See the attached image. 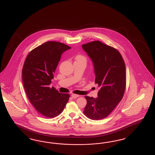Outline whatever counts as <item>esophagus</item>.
<instances>
[{"label": "esophagus", "instance_id": "esophagus-1", "mask_svg": "<svg viewBox=\"0 0 155 155\" xmlns=\"http://www.w3.org/2000/svg\"><path fill=\"white\" fill-rule=\"evenodd\" d=\"M71 96L72 98H76L80 96H79V95H77V94H72L71 95Z\"/></svg>", "mask_w": 155, "mask_h": 155}]
</instances>
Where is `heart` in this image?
<instances>
[{
    "label": "heart",
    "mask_w": 155,
    "mask_h": 155,
    "mask_svg": "<svg viewBox=\"0 0 155 155\" xmlns=\"http://www.w3.org/2000/svg\"><path fill=\"white\" fill-rule=\"evenodd\" d=\"M76 61H83V62H85L86 59L84 56L82 55H78L76 57Z\"/></svg>",
    "instance_id": "b5f03b06"
}]
</instances>
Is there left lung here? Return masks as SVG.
I'll return each mask as SVG.
<instances>
[{
	"label": "left lung",
	"mask_w": 155,
	"mask_h": 155,
	"mask_svg": "<svg viewBox=\"0 0 155 155\" xmlns=\"http://www.w3.org/2000/svg\"><path fill=\"white\" fill-rule=\"evenodd\" d=\"M91 60L100 90L98 97L85 96L84 113L91 120L107 117L123 98L126 86L125 65L116 49L97 41L82 45Z\"/></svg>",
	"instance_id": "8db88e82"
}]
</instances>
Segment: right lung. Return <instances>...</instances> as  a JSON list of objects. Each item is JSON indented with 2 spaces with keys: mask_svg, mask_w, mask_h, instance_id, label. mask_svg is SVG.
I'll return each mask as SVG.
<instances>
[{
  "mask_svg": "<svg viewBox=\"0 0 155 155\" xmlns=\"http://www.w3.org/2000/svg\"><path fill=\"white\" fill-rule=\"evenodd\" d=\"M70 48L64 43L49 41L32 50L25 59L22 69L25 90L33 107L45 117L57 116L69 100V94L49 86L61 55Z\"/></svg>",
  "mask_w": 155,
  "mask_h": 155,
  "instance_id": "add662e5",
  "label": "right lung"
}]
</instances>
